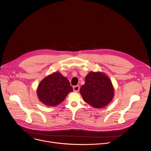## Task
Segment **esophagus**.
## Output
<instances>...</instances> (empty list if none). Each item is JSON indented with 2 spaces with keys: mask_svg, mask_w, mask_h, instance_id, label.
Instances as JSON below:
<instances>
[{
  "mask_svg": "<svg viewBox=\"0 0 151 151\" xmlns=\"http://www.w3.org/2000/svg\"><path fill=\"white\" fill-rule=\"evenodd\" d=\"M73 91L75 92H78L79 91H80V86H75L73 87Z\"/></svg>",
  "mask_w": 151,
  "mask_h": 151,
  "instance_id": "1",
  "label": "esophagus"
}]
</instances>
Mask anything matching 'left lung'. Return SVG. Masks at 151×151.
Masks as SVG:
<instances>
[{
    "label": "left lung",
    "instance_id": "1",
    "mask_svg": "<svg viewBox=\"0 0 151 151\" xmlns=\"http://www.w3.org/2000/svg\"><path fill=\"white\" fill-rule=\"evenodd\" d=\"M80 93L85 102L95 108H102L113 100L114 90L111 81L103 72L91 71L85 78Z\"/></svg>",
    "mask_w": 151,
    "mask_h": 151
}]
</instances>
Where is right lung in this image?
<instances>
[{"label":"right lung","instance_id":"right-lung-1","mask_svg":"<svg viewBox=\"0 0 151 151\" xmlns=\"http://www.w3.org/2000/svg\"><path fill=\"white\" fill-rule=\"evenodd\" d=\"M71 91L73 88L68 79L59 72H54L40 81L37 94L42 104L48 106H55L64 100Z\"/></svg>","mask_w":151,"mask_h":151}]
</instances>
